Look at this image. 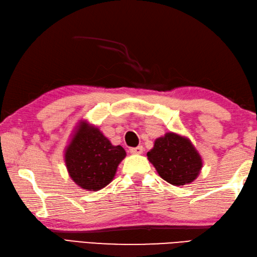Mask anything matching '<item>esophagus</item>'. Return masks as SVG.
I'll use <instances>...</instances> for the list:
<instances>
[{"instance_id":"34e87169","label":"esophagus","mask_w":257,"mask_h":257,"mask_svg":"<svg viewBox=\"0 0 257 257\" xmlns=\"http://www.w3.org/2000/svg\"><path fill=\"white\" fill-rule=\"evenodd\" d=\"M130 152L132 154H142L143 152H144V148H143L142 145H139L138 148H132V149H131Z\"/></svg>"}]
</instances>
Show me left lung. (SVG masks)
<instances>
[{
    "instance_id": "left-lung-1",
    "label": "left lung",
    "mask_w": 257,
    "mask_h": 257,
    "mask_svg": "<svg viewBox=\"0 0 257 257\" xmlns=\"http://www.w3.org/2000/svg\"><path fill=\"white\" fill-rule=\"evenodd\" d=\"M146 155L162 179L174 186L191 184L203 166L202 156L191 140L173 132L156 139Z\"/></svg>"
}]
</instances>
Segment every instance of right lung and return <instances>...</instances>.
<instances>
[{
	"label": "right lung",
	"mask_w": 257,
	"mask_h": 257,
	"mask_svg": "<svg viewBox=\"0 0 257 257\" xmlns=\"http://www.w3.org/2000/svg\"><path fill=\"white\" fill-rule=\"evenodd\" d=\"M126 156L121 145H113L87 119L78 121L64 150L67 173L77 186L99 191L108 185Z\"/></svg>",
	"instance_id": "1"
}]
</instances>
